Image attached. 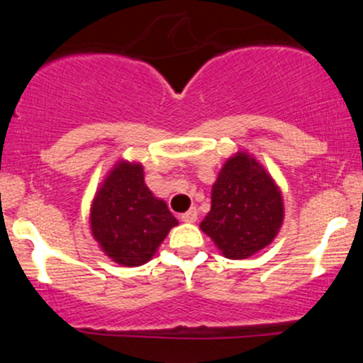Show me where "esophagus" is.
Returning a JSON list of instances; mask_svg holds the SVG:
<instances>
[{
	"mask_svg": "<svg viewBox=\"0 0 363 363\" xmlns=\"http://www.w3.org/2000/svg\"><path fill=\"white\" fill-rule=\"evenodd\" d=\"M181 220L186 223H194L196 220H198V210H196V208H191L189 211H186V213L181 215Z\"/></svg>",
	"mask_w": 363,
	"mask_h": 363,
	"instance_id": "34e87169",
	"label": "esophagus"
}]
</instances>
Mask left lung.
Wrapping results in <instances>:
<instances>
[{"instance_id": "obj_1", "label": "left lung", "mask_w": 363, "mask_h": 363, "mask_svg": "<svg viewBox=\"0 0 363 363\" xmlns=\"http://www.w3.org/2000/svg\"><path fill=\"white\" fill-rule=\"evenodd\" d=\"M285 216L280 186L251 153L235 152L211 187L199 228L228 259L251 257L274 240Z\"/></svg>"}]
</instances>
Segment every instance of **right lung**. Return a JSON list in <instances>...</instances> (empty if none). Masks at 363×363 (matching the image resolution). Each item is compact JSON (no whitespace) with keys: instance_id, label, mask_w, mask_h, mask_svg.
Here are the masks:
<instances>
[{"instance_id":"add662e5","label":"right lung","mask_w":363,"mask_h":363,"mask_svg":"<svg viewBox=\"0 0 363 363\" xmlns=\"http://www.w3.org/2000/svg\"><path fill=\"white\" fill-rule=\"evenodd\" d=\"M167 203L145 184L143 165L121 158L114 164L90 205V230L101 251L121 266H141L176 227Z\"/></svg>"}]
</instances>
